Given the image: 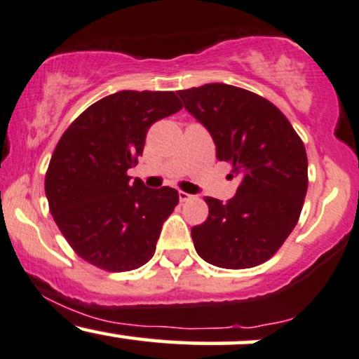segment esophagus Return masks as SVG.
<instances>
[{"instance_id":"obj_1","label":"esophagus","mask_w":359,"mask_h":359,"mask_svg":"<svg viewBox=\"0 0 359 359\" xmlns=\"http://www.w3.org/2000/svg\"><path fill=\"white\" fill-rule=\"evenodd\" d=\"M178 196H180V201H188L193 198V195H188V193H184V191H180Z\"/></svg>"}]
</instances>
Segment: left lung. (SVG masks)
<instances>
[{
    "instance_id": "1",
    "label": "left lung",
    "mask_w": 359,
    "mask_h": 359,
    "mask_svg": "<svg viewBox=\"0 0 359 359\" xmlns=\"http://www.w3.org/2000/svg\"><path fill=\"white\" fill-rule=\"evenodd\" d=\"M178 95L212 134L217 158L242 180L226 203L205 198L208 218L191 229L198 255L222 269L264 264L294 230L304 205V142L276 105L245 88L206 83Z\"/></svg>"
}]
</instances>
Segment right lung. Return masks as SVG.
<instances>
[{
    "mask_svg": "<svg viewBox=\"0 0 359 359\" xmlns=\"http://www.w3.org/2000/svg\"><path fill=\"white\" fill-rule=\"evenodd\" d=\"M183 107L175 92L121 90L97 100L62 134L45 176L50 213L75 254L109 272L154 255L176 189L130 183L147 129Z\"/></svg>",
    "mask_w": 359,
    "mask_h": 359,
    "instance_id": "right-lung-1",
    "label": "right lung"
}]
</instances>
